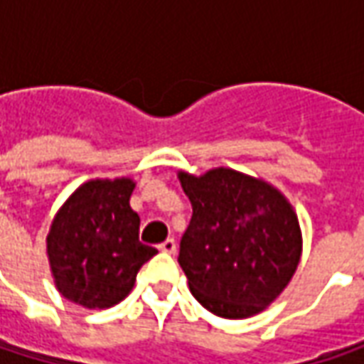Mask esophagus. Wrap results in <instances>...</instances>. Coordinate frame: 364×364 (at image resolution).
I'll use <instances>...</instances> for the list:
<instances>
[{
	"instance_id": "esophagus-1",
	"label": "esophagus",
	"mask_w": 364,
	"mask_h": 364,
	"mask_svg": "<svg viewBox=\"0 0 364 364\" xmlns=\"http://www.w3.org/2000/svg\"><path fill=\"white\" fill-rule=\"evenodd\" d=\"M160 251H164V253H170V255H174V253H176V241H174V239H166V241L160 245Z\"/></svg>"
}]
</instances>
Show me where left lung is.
I'll use <instances>...</instances> for the list:
<instances>
[{"label": "left lung", "mask_w": 364, "mask_h": 364, "mask_svg": "<svg viewBox=\"0 0 364 364\" xmlns=\"http://www.w3.org/2000/svg\"><path fill=\"white\" fill-rule=\"evenodd\" d=\"M192 218L178 263L192 296L213 314L241 320L286 289L301 257L298 215L263 178L231 168L178 172Z\"/></svg>", "instance_id": "1"}]
</instances>
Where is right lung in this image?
I'll list each match as a JSON object with an SVG mask.
<instances>
[{
    "label": "right lung",
    "mask_w": 364,
    "mask_h": 364,
    "mask_svg": "<svg viewBox=\"0 0 364 364\" xmlns=\"http://www.w3.org/2000/svg\"><path fill=\"white\" fill-rule=\"evenodd\" d=\"M132 178H95L58 208L46 237L54 286L66 300L105 310L129 296L137 272L158 251L139 243V217L129 206Z\"/></svg>",
    "instance_id": "add662e5"
}]
</instances>
